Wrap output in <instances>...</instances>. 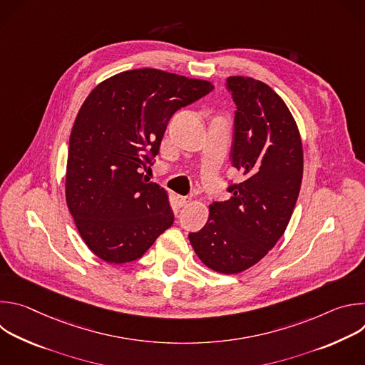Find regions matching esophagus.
<instances>
[{
	"label": "esophagus",
	"instance_id": "1",
	"mask_svg": "<svg viewBox=\"0 0 365 365\" xmlns=\"http://www.w3.org/2000/svg\"><path fill=\"white\" fill-rule=\"evenodd\" d=\"M176 200H178L179 206H186L192 200V197L190 196H178Z\"/></svg>",
	"mask_w": 365,
	"mask_h": 365
}]
</instances>
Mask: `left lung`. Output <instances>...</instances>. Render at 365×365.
<instances>
[{"instance_id":"left-lung-1","label":"left lung","mask_w":365,"mask_h":365,"mask_svg":"<svg viewBox=\"0 0 365 365\" xmlns=\"http://www.w3.org/2000/svg\"><path fill=\"white\" fill-rule=\"evenodd\" d=\"M235 101L231 163L245 180L231 197L210 205V218L189 241L200 262L222 274L241 273L267 255L284 234L303 176V145L284 101L264 82L230 76Z\"/></svg>"}]
</instances>
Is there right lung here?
Returning <instances> with one entry per match:
<instances>
[{"mask_svg":"<svg viewBox=\"0 0 365 365\" xmlns=\"http://www.w3.org/2000/svg\"><path fill=\"white\" fill-rule=\"evenodd\" d=\"M214 89L210 81L133 69L98 83L75 118L66 163L69 212L88 248L111 264L140 258L173 224L169 193L141 168L172 115Z\"/></svg>","mask_w":365,"mask_h":365,"instance_id":"add662e5","label":"right lung"}]
</instances>
